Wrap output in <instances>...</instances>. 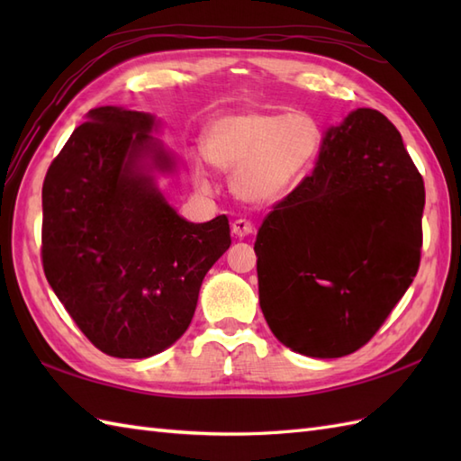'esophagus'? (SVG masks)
I'll return each instance as SVG.
<instances>
[{"mask_svg":"<svg viewBox=\"0 0 461 461\" xmlns=\"http://www.w3.org/2000/svg\"><path fill=\"white\" fill-rule=\"evenodd\" d=\"M231 231L236 233L238 238H248L253 231H256V228H253V223L248 220H236L231 223Z\"/></svg>","mask_w":461,"mask_h":461,"instance_id":"esophagus-1","label":"esophagus"}]
</instances>
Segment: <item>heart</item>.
<instances>
[{
  "label": "heart",
  "mask_w": 461,
  "mask_h": 461,
  "mask_svg": "<svg viewBox=\"0 0 461 461\" xmlns=\"http://www.w3.org/2000/svg\"><path fill=\"white\" fill-rule=\"evenodd\" d=\"M322 131L305 113H236L213 121L203 136V154L231 174L243 202L266 205L295 188L319 158ZM205 184V176L198 172Z\"/></svg>",
  "instance_id": "obj_1"
}]
</instances>
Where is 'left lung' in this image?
<instances>
[{
    "mask_svg": "<svg viewBox=\"0 0 461 461\" xmlns=\"http://www.w3.org/2000/svg\"><path fill=\"white\" fill-rule=\"evenodd\" d=\"M422 212L424 180L384 114L357 109L330 126L253 248L273 335L312 358L366 345L416 277Z\"/></svg>",
    "mask_w": 461,
    "mask_h": 461,
    "instance_id": "1",
    "label": "left lung"
}]
</instances>
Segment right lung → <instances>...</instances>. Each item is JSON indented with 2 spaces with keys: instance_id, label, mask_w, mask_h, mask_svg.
I'll return each mask as SVG.
<instances>
[{
  "instance_id": "obj_1",
  "label": "right lung",
  "mask_w": 461,
  "mask_h": 461,
  "mask_svg": "<svg viewBox=\"0 0 461 461\" xmlns=\"http://www.w3.org/2000/svg\"><path fill=\"white\" fill-rule=\"evenodd\" d=\"M156 116L99 106L77 126L43 182L49 285L104 355L149 358L190 327L205 273L230 248V221L176 213L154 172L174 156Z\"/></svg>"
}]
</instances>
